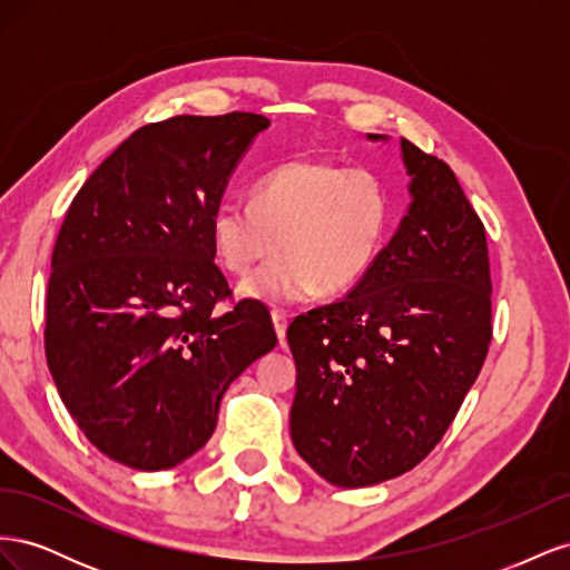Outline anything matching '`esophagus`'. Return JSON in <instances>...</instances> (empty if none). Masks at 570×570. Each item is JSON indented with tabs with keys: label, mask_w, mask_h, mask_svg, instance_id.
Wrapping results in <instances>:
<instances>
[{
	"label": "esophagus",
	"mask_w": 570,
	"mask_h": 570,
	"mask_svg": "<svg viewBox=\"0 0 570 570\" xmlns=\"http://www.w3.org/2000/svg\"><path fill=\"white\" fill-rule=\"evenodd\" d=\"M271 321H273L275 335H278V340H283V337H285V331H287V316H285V312H281V308H273V312H271Z\"/></svg>",
	"instance_id": "obj_1"
}]
</instances>
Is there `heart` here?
Listing matches in <instances>:
<instances>
[{
	"label": "heart",
	"instance_id": "heart-1",
	"mask_svg": "<svg viewBox=\"0 0 570 570\" xmlns=\"http://www.w3.org/2000/svg\"><path fill=\"white\" fill-rule=\"evenodd\" d=\"M390 226V193L371 168L289 159L258 178L249 204L220 202L209 220L218 264L247 275L275 247L281 254L239 285V297L299 302L350 289L375 264Z\"/></svg>",
	"mask_w": 570,
	"mask_h": 570
}]
</instances>
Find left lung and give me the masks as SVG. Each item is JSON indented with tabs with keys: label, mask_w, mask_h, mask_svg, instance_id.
Returning <instances> with one entry per match:
<instances>
[{
	"label": "left lung",
	"mask_w": 570,
	"mask_h": 570,
	"mask_svg": "<svg viewBox=\"0 0 570 570\" xmlns=\"http://www.w3.org/2000/svg\"><path fill=\"white\" fill-rule=\"evenodd\" d=\"M400 149L411 195L400 228L347 295L287 327L289 435L337 488L377 485L433 452L492 340L485 226L450 166L404 137Z\"/></svg>",
	"instance_id": "left-lung-1"
}]
</instances>
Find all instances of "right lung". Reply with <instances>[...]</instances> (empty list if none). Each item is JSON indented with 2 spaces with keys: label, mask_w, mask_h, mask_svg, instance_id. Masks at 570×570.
<instances>
[{
  "label": "right lung",
  "mask_w": 570,
  "mask_h": 570,
  "mask_svg": "<svg viewBox=\"0 0 570 570\" xmlns=\"http://www.w3.org/2000/svg\"><path fill=\"white\" fill-rule=\"evenodd\" d=\"M262 114L174 116L135 130L71 202L47 287L45 352L61 402L101 454L174 469L209 442L223 394L268 354L271 314L230 295L209 220Z\"/></svg>",
  "instance_id": "1"
}]
</instances>
